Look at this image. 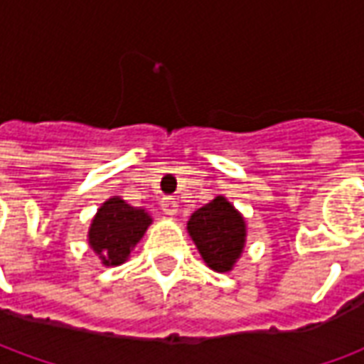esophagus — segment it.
<instances>
[{
  "mask_svg": "<svg viewBox=\"0 0 364 364\" xmlns=\"http://www.w3.org/2000/svg\"><path fill=\"white\" fill-rule=\"evenodd\" d=\"M161 210L167 214V216H175V214L179 213V205H177V200L171 197H164L161 198Z\"/></svg>",
  "mask_w": 364,
  "mask_h": 364,
  "instance_id": "34e87169",
  "label": "esophagus"
}]
</instances>
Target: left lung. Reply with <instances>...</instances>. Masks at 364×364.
I'll return each instance as SVG.
<instances>
[{
    "label": "left lung",
    "instance_id": "1",
    "mask_svg": "<svg viewBox=\"0 0 364 364\" xmlns=\"http://www.w3.org/2000/svg\"><path fill=\"white\" fill-rule=\"evenodd\" d=\"M187 232L206 267L216 273H230L236 267L247 240L244 214L222 195L191 214Z\"/></svg>",
    "mask_w": 364,
    "mask_h": 364
}]
</instances>
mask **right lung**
Returning <instances> with one entry per match:
<instances>
[{"instance_id": "obj_1", "label": "right lung", "mask_w": 364, "mask_h": 364, "mask_svg": "<svg viewBox=\"0 0 364 364\" xmlns=\"http://www.w3.org/2000/svg\"><path fill=\"white\" fill-rule=\"evenodd\" d=\"M154 218L142 206L111 197L97 208L87 230V244L105 267H119L150 228Z\"/></svg>"}]
</instances>
